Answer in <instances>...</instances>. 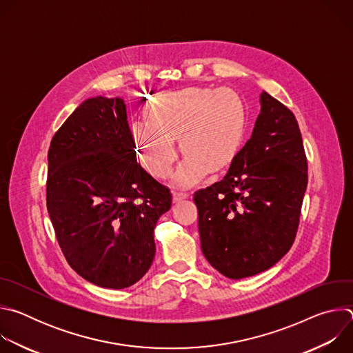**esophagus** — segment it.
I'll return each mask as SVG.
<instances>
[{"mask_svg": "<svg viewBox=\"0 0 353 353\" xmlns=\"http://www.w3.org/2000/svg\"><path fill=\"white\" fill-rule=\"evenodd\" d=\"M188 196V192L185 191H181V190H174L173 191V199L174 201H179V199H183V198H187Z\"/></svg>", "mask_w": 353, "mask_h": 353, "instance_id": "obj_1", "label": "esophagus"}]
</instances>
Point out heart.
Instances as JSON below:
<instances>
[{
    "label": "heart",
    "mask_w": 353,
    "mask_h": 353,
    "mask_svg": "<svg viewBox=\"0 0 353 353\" xmlns=\"http://www.w3.org/2000/svg\"><path fill=\"white\" fill-rule=\"evenodd\" d=\"M146 121L131 124V138L143 169L158 179L177 159L174 138L185 155L176 181L192 184L210 170L221 172L236 158L244 135V106L228 88H187L161 93L145 106Z\"/></svg>",
    "instance_id": "heart-1"
}]
</instances>
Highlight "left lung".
<instances>
[{"label": "left lung", "mask_w": 353, "mask_h": 353, "mask_svg": "<svg viewBox=\"0 0 353 353\" xmlns=\"http://www.w3.org/2000/svg\"><path fill=\"white\" fill-rule=\"evenodd\" d=\"M307 187L294 114L261 93V113L223 180L194 192L201 250L230 279L253 276L290 250Z\"/></svg>", "instance_id": "8db88e82"}]
</instances>
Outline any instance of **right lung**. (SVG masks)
<instances>
[{
    "label": "right lung",
    "mask_w": 353,
    "mask_h": 353,
    "mask_svg": "<svg viewBox=\"0 0 353 353\" xmlns=\"http://www.w3.org/2000/svg\"><path fill=\"white\" fill-rule=\"evenodd\" d=\"M47 159V211L67 263L102 288L138 282L152 265L154 229L172 192L137 163L123 99L85 100Z\"/></svg>",
    "instance_id": "1"
}]
</instances>
